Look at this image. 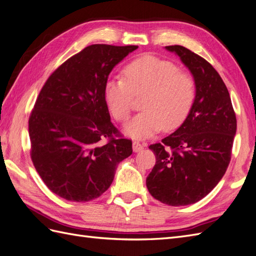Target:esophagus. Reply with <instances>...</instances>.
Returning <instances> with one entry per match:
<instances>
[{"mask_svg": "<svg viewBox=\"0 0 256 256\" xmlns=\"http://www.w3.org/2000/svg\"><path fill=\"white\" fill-rule=\"evenodd\" d=\"M144 146L142 144H140V142H133V152H142V150L144 149Z\"/></svg>", "mask_w": 256, "mask_h": 256, "instance_id": "esophagus-1", "label": "esophagus"}]
</instances>
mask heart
Masks as SVG:
<instances>
[{"label":"heart","instance_id":"obj_1","mask_svg":"<svg viewBox=\"0 0 256 256\" xmlns=\"http://www.w3.org/2000/svg\"><path fill=\"white\" fill-rule=\"evenodd\" d=\"M122 78L104 83V96L116 121H126L132 110L133 95L142 98L140 114L132 118L123 130L133 138H148L162 128H178L190 111L196 95L194 76L178 70L174 62L154 56L137 58L124 67Z\"/></svg>","mask_w":256,"mask_h":256}]
</instances>
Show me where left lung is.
<instances>
[{"mask_svg": "<svg viewBox=\"0 0 256 256\" xmlns=\"http://www.w3.org/2000/svg\"><path fill=\"white\" fill-rule=\"evenodd\" d=\"M190 71L196 95L182 126L150 145L156 164L146 180L154 199L180 206L198 202L218 184L232 158L237 120L218 72L204 58L180 45L166 46Z\"/></svg>", "mask_w": 256, "mask_h": 256, "instance_id": "left-lung-1", "label": "left lung"}]
</instances>
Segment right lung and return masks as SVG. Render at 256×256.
<instances>
[{
	"label": "right lung",
	"mask_w": 256,
	"mask_h": 256,
	"mask_svg": "<svg viewBox=\"0 0 256 256\" xmlns=\"http://www.w3.org/2000/svg\"><path fill=\"white\" fill-rule=\"evenodd\" d=\"M137 48L90 45L58 67L38 94L29 118L31 159L50 190L66 200L98 198L133 152L132 140L110 121L104 88L116 66Z\"/></svg>",
	"instance_id": "right-lung-1"
}]
</instances>
